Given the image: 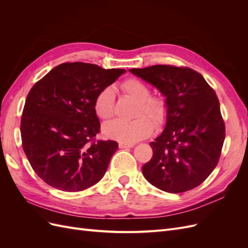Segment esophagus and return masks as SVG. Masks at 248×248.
<instances>
[{
	"instance_id": "34e87169",
	"label": "esophagus",
	"mask_w": 248,
	"mask_h": 248,
	"mask_svg": "<svg viewBox=\"0 0 248 248\" xmlns=\"http://www.w3.org/2000/svg\"><path fill=\"white\" fill-rule=\"evenodd\" d=\"M134 145L133 144H125V142H120L119 144V148L121 149H127V148H133Z\"/></svg>"
}]
</instances>
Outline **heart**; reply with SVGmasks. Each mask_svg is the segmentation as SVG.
I'll list each match as a JSON object with an SVG mask.
<instances>
[{
    "label": "heart",
    "instance_id": "heart-1",
    "mask_svg": "<svg viewBox=\"0 0 248 248\" xmlns=\"http://www.w3.org/2000/svg\"><path fill=\"white\" fill-rule=\"evenodd\" d=\"M122 90L129 98L138 102L137 119L130 122L114 121L103 127V134L108 139L125 144H132L151 136L153 124L159 128L167 121L168 106L161 97L150 96V88L140 79L128 78L122 84ZM94 110L100 119L108 121L115 112V91L106 87L97 93L94 99ZM153 120V124L144 116Z\"/></svg>",
    "mask_w": 248,
    "mask_h": 248
}]
</instances>
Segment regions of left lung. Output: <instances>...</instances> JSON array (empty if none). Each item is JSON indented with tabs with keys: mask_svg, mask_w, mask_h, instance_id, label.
Listing matches in <instances>:
<instances>
[{
	"mask_svg": "<svg viewBox=\"0 0 248 248\" xmlns=\"http://www.w3.org/2000/svg\"><path fill=\"white\" fill-rule=\"evenodd\" d=\"M154 86L168 106L166 126L150 142L153 156L141 168L149 183L170 193L196 188L218 163L226 128L214 90L185 67L154 65L129 69Z\"/></svg>",
	"mask_w": 248,
	"mask_h": 248,
	"instance_id": "8db88e82",
	"label": "left lung"
}]
</instances>
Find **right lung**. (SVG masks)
Wrapping results in <instances>:
<instances>
[{
  "label": "right lung",
  "mask_w": 248,
  "mask_h": 248,
  "mask_svg": "<svg viewBox=\"0 0 248 248\" xmlns=\"http://www.w3.org/2000/svg\"><path fill=\"white\" fill-rule=\"evenodd\" d=\"M125 72L95 64L64 63L31 89L22 111V148L37 175L54 188L76 192L99 182L114 140H94L100 123L94 99Z\"/></svg>",
  "instance_id": "1"
}]
</instances>
